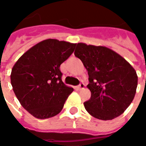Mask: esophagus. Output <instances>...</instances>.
<instances>
[{
  "instance_id": "34e87169",
  "label": "esophagus",
  "mask_w": 146,
  "mask_h": 146,
  "mask_svg": "<svg viewBox=\"0 0 146 146\" xmlns=\"http://www.w3.org/2000/svg\"><path fill=\"white\" fill-rule=\"evenodd\" d=\"M84 87H85V85H84V84L81 82L79 84V86H78V88H79V89H83V88H84Z\"/></svg>"
}]
</instances>
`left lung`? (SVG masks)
<instances>
[{"label": "left lung", "instance_id": "8db88e82", "mask_svg": "<svg viewBox=\"0 0 146 146\" xmlns=\"http://www.w3.org/2000/svg\"><path fill=\"white\" fill-rule=\"evenodd\" d=\"M74 54L88 73L87 88L92 95L84 102L88 113L102 120L121 115L136 93L138 76L135 69L121 55L104 46L78 43Z\"/></svg>", "mask_w": 146, "mask_h": 146}]
</instances>
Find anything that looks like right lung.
Returning <instances> with one entry per match:
<instances>
[{
	"instance_id": "obj_1",
	"label": "right lung",
	"mask_w": 146,
	"mask_h": 146,
	"mask_svg": "<svg viewBox=\"0 0 146 146\" xmlns=\"http://www.w3.org/2000/svg\"><path fill=\"white\" fill-rule=\"evenodd\" d=\"M76 44L47 39L26 51L11 70V84L22 106L37 119L60 113L73 88L62 80L60 65Z\"/></svg>"
}]
</instances>
